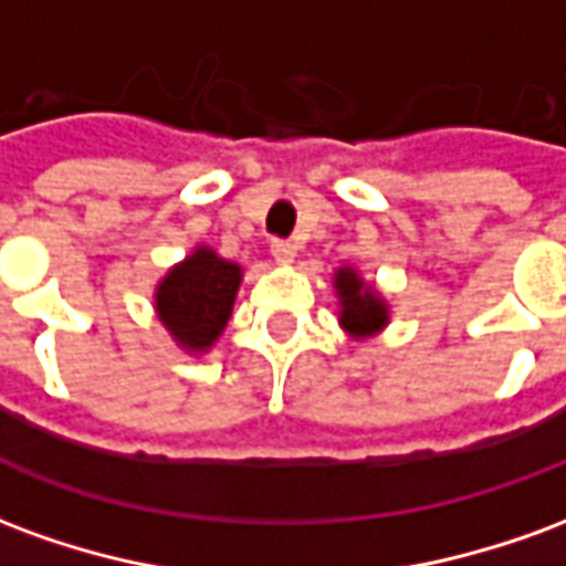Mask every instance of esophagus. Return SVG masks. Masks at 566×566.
Segmentation results:
<instances>
[{
	"mask_svg": "<svg viewBox=\"0 0 566 566\" xmlns=\"http://www.w3.org/2000/svg\"><path fill=\"white\" fill-rule=\"evenodd\" d=\"M270 251H272V258L279 260V263H291L296 254L294 242H287V239H275V242L270 245Z\"/></svg>",
	"mask_w": 566,
	"mask_h": 566,
	"instance_id": "34e87169",
	"label": "esophagus"
}]
</instances>
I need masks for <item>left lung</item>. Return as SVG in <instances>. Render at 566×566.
<instances>
[{"instance_id":"left-lung-1","label":"left lung","mask_w":566,"mask_h":566,"mask_svg":"<svg viewBox=\"0 0 566 566\" xmlns=\"http://www.w3.org/2000/svg\"><path fill=\"white\" fill-rule=\"evenodd\" d=\"M336 287L343 296V327L355 336H369L385 327L388 308L373 287H364L355 270L336 272Z\"/></svg>"}]
</instances>
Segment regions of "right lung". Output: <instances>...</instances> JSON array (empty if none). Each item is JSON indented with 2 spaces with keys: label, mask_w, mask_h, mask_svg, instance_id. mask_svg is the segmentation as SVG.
<instances>
[{
  "label": "right lung",
  "mask_w": 566,
  "mask_h": 566,
  "mask_svg": "<svg viewBox=\"0 0 566 566\" xmlns=\"http://www.w3.org/2000/svg\"><path fill=\"white\" fill-rule=\"evenodd\" d=\"M242 270L209 248H197L157 287V312L178 343L193 352L209 348L230 321Z\"/></svg>",
  "instance_id": "obj_1"
}]
</instances>
